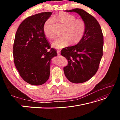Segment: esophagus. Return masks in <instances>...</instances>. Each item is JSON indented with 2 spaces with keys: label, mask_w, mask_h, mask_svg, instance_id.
<instances>
[{
  "label": "esophagus",
  "mask_w": 120,
  "mask_h": 120,
  "mask_svg": "<svg viewBox=\"0 0 120 120\" xmlns=\"http://www.w3.org/2000/svg\"><path fill=\"white\" fill-rule=\"evenodd\" d=\"M57 55L58 56H60V50H57Z\"/></svg>",
  "instance_id": "obj_1"
}]
</instances>
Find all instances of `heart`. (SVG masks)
Masks as SVG:
<instances>
[{"mask_svg": "<svg viewBox=\"0 0 120 120\" xmlns=\"http://www.w3.org/2000/svg\"><path fill=\"white\" fill-rule=\"evenodd\" d=\"M56 20L65 25L61 37L56 38L52 43V47L56 49H62L69 45L80 41L85 34L86 24L82 19H76L75 16L64 12H60L54 17ZM52 23L51 19L47 20L43 26L45 35L50 39L53 38L54 34L50 29Z\"/></svg>", "mask_w": 120, "mask_h": 120, "instance_id": "obj_1", "label": "heart"}]
</instances>
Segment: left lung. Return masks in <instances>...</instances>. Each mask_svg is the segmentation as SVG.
<instances>
[{"label":"left lung","instance_id":"obj_1","mask_svg":"<svg viewBox=\"0 0 120 120\" xmlns=\"http://www.w3.org/2000/svg\"><path fill=\"white\" fill-rule=\"evenodd\" d=\"M65 11L78 13L86 23V30L77 45L61 49V56L68 61V64L64 68V73L71 82H84L92 78L99 68L103 54L102 31L95 18L83 9L75 8Z\"/></svg>","mask_w":120,"mask_h":120}]
</instances>
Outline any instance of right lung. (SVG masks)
<instances>
[{
  "instance_id": "1",
  "label": "right lung",
  "mask_w": 120,
  "mask_h": 120,
  "mask_svg": "<svg viewBox=\"0 0 120 120\" xmlns=\"http://www.w3.org/2000/svg\"><path fill=\"white\" fill-rule=\"evenodd\" d=\"M52 14L41 12L26 18L15 34L13 47L14 64L20 77L32 85H41L48 80L50 61L57 56L56 50L50 48L43 31L45 23Z\"/></svg>"
}]
</instances>
